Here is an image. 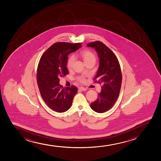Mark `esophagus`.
I'll list each match as a JSON object with an SVG mask.
<instances>
[{"label":"esophagus","mask_w":161,"mask_h":161,"mask_svg":"<svg viewBox=\"0 0 161 161\" xmlns=\"http://www.w3.org/2000/svg\"><path fill=\"white\" fill-rule=\"evenodd\" d=\"M78 89H80V90H81V91L86 90V89L85 87H83V86H80Z\"/></svg>","instance_id":"esophagus-1"}]
</instances>
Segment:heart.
<instances>
[{"instance_id":"b5f03b06","label":"heart","mask_w":161,"mask_h":161,"mask_svg":"<svg viewBox=\"0 0 161 161\" xmlns=\"http://www.w3.org/2000/svg\"><path fill=\"white\" fill-rule=\"evenodd\" d=\"M80 55L82 58L85 64L91 62H96V56L94 54V53L88 49L81 51L80 52ZM74 61H75V57L74 56L71 55L69 57L67 62V68L69 69H70L72 68ZM76 79L78 81H80V83H84L86 80L85 76L83 75L77 76Z\"/></svg>"}]
</instances>
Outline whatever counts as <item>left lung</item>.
<instances>
[{
  "instance_id": "8db88e82",
  "label": "left lung",
  "mask_w": 161,
  "mask_h": 161,
  "mask_svg": "<svg viewBox=\"0 0 161 161\" xmlns=\"http://www.w3.org/2000/svg\"><path fill=\"white\" fill-rule=\"evenodd\" d=\"M87 46L94 48L99 58V67L94 81L102 84L101 92L97 100L91 103V108L97 113H104L114 105L120 93L122 83L120 64L114 53L102 42L89 43Z\"/></svg>"
}]
</instances>
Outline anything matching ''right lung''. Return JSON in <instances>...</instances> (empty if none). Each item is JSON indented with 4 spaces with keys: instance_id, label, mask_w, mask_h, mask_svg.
<instances>
[{
    "instance_id": "add662e5",
    "label": "right lung",
    "mask_w": 161,
    "mask_h": 161,
    "mask_svg": "<svg viewBox=\"0 0 161 161\" xmlns=\"http://www.w3.org/2000/svg\"><path fill=\"white\" fill-rule=\"evenodd\" d=\"M81 44L55 43L44 52L39 61L36 79L41 97L48 107L57 112L68 111L77 92L74 85L62 87L59 84V78L69 74L68 56L80 48Z\"/></svg>"
}]
</instances>
